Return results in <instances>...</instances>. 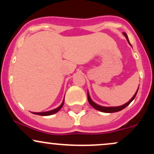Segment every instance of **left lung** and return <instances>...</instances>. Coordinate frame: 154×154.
Wrapping results in <instances>:
<instances>
[{"label": "left lung", "instance_id": "left-lung-1", "mask_svg": "<svg viewBox=\"0 0 154 154\" xmlns=\"http://www.w3.org/2000/svg\"><path fill=\"white\" fill-rule=\"evenodd\" d=\"M123 34L125 35V36L126 37L127 40H128V41L129 42V40H128V35H127L126 33L123 32ZM129 43H130V42H129ZM137 91H138V89L137 90V91H136V93H135V95H133V97L130 99L128 103H126L125 104H124L122 106H116V107H105V106H99L98 105V104H96L91 99V97H90V95L89 93H88V102H89V103L91 104V105L93 106L94 109H96V110H98L100 111H102V112H105V113H114V112H117V111H119L121 110H122V109H125V107H127L130 104L132 100H134V98H135L136 95H137Z\"/></svg>", "mask_w": 154, "mask_h": 154}]
</instances>
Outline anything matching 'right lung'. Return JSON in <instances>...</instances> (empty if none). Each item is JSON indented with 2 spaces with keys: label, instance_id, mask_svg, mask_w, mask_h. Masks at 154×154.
Returning <instances> with one entry per match:
<instances>
[{
  "label": "right lung",
  "instance_id": "right-lung-1",
  "mask_svg": "<svg viewBox=\"0 0 154 154\" xmlns=\"http://www.w3.org/2000/svg\"><path fill=\"white\" fill-rule=\"evenodd\" d=\"M63 103H64V100H63L62 103L61 104V106H59L58 108H56V109H54V110H51V111H45V112H32L34 114H37V115H40V116H49V115H51V114H56V112H58L60 109H61L63 105Z\"/></svg>",
  "mask_w": 154,
  "mask_h": 154
}]
</instances>
